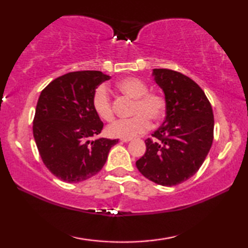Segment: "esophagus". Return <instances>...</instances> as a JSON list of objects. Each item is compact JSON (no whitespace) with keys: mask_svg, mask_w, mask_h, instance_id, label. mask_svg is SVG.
I'll return each instance as SVG.
<instances>
[{"mask_svg":"<svg viewBox=\"0 0 248 248\" xmlns=\"http://www.w3.org/2000/svg\"><path fill=\"white\" fill-rule=\"evenodd\" d=\"M120 141H121V142H125V143H127V142H129V141H131V139H121Z\"/></svg>","mask_w":248,"mask_h":248,"instance_id":"esophagus-1","label":"esophagus"}]
</instances>
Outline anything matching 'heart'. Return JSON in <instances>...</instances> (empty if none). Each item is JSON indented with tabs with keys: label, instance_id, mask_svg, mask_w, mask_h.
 Listing matches in <instances>:
<instances>
[{
	"label": "heart",
	"instance_id": "obj_1",
	"mask_svg": "<svg viewBox=\"0 0 248 248\" xmlns=\"http://www.w3.org/2000/svg\"><path fill=\"white\" fill-rule=\"evenodd\" d=\"M121 94L134 99L131 119L119 120L106 128V133L111 138L131 139L143 133L150 127V120L158 123L165 115L166 102L161 94L149 92L146 84L137 78H124L116 84ZM92 106L100 119L111 121L114 119L110 98L105 86H98L93 94Z\"/></svg>",
	"mask_w": 248,
	"mask_h": 248
}]
</instances>
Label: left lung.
Here are the masks:
<instances>
[{
    "mask_svg": "<svg viewBox=\"0 0 248 248\" xmlns=\"http://www.w3.org/2000/svg\"><path fill=\"white\" fill-rule=\"evenodd\" d=\"M154 82L165 96V120L146 139V151L136 162L140 173L157 185L171 187L194 176L211 149L212 107L204 92L186 75L154 69Z\"/></svg>",
    "mask_w": 248,
    "mask_h": 248,
    "instance_id": "obj_1",
    "label": "left lung"
}]
</instances>
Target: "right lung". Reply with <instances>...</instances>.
Instances as JSON below:
<instances>
[{
    "label": "right lung",
    "instance_id": "right-lung-1",
    "mask_svg": "<svg viewBox=\"0 0 248 248\" xmlns=\"http://www.w3.org/2000/svg\"><path fill=\"white\" fill-rule=\"evenodd\" d=\"M110 77L100 71H78L59 77L41 92L32 133L46 167L59 179L79 183L103 169L118 139H93L104 124L92 98Z\"/></svg>",
    "mask_w": 248,
    "mask_h": 248
}]
</instances>
